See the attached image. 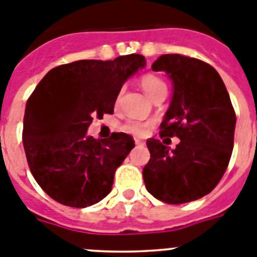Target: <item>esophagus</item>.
Wrapping results in <instances>:
<instances>
[{
	"mask_svg": "<svg viewBox=\"0 0 257 257\" xmlns=\"http://www.w3.org/2000/svg\"><path fill=\"white\" fill-rule=\"evenodd\" d=\"M135 144L138 145V147H144V145H145V142H144V140L135 139Z\"/></svg>",
	"mask_w": 257,
	"mask_h": 257,
	"instance_id": "34e87169",
	"label": "esophagus"
}]
</instances>
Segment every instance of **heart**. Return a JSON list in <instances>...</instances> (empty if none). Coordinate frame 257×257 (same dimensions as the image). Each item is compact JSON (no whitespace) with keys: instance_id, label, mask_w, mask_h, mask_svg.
Here are the masks:
<instances>
[{"instance_id":"heart-1","label":"heart","mask_w":257,"mask_h":257,"mask_svg":"<svg viewBox=\"0 0 257 257\" xmlns=\"http://www.w3.org/2000/svg\"><path fill=\"white\" fill-rule=\"evenodd\" d=\"M140 85H142L143 90H144L147 94L149 95V97L154 99L157 95H160L161 92L167 91V87H166V83L163 82L160 77L154 76V74H145L140 79ZM121 94L118 95L117 99H119ZM149 123L142 121H135V119H131V121H127L123 124L122 130L127 134H131V135L142 136L147 133L148 130Z\"/></svg>"}]
</instances>
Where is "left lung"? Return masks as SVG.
Listing matches in <instances>:
<instances>
[{
  "label": "left lung",
  "mask_w": 257,
  "mask_h": 257,
  "mask_svg": "<svg viewBox=\"0 0 257 257\" xmlns=\"http://www.w3.org/2000/svg\"><path fill=\"white\" fill-rule=\"evenodd\" d=\"M152 69L165 72L172 82L161 138L178 136L181 142L171 150L164 140H147L151 160L143 170L145 187L170 205L196 201L216 187L226 171L234 145V109L220 74L205 61L166 54Z\"/></svg>",
  "instance_id": "1"
}]
</instances>
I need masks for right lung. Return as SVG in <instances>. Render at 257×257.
Masks as SVG:
<instances>
[{
  "label": "right lung",
  "mask_w": 257,
  "mask_h": 257,
  "mask_svg": "<svg viewBox=\"0 0 257 257\" xmlns=\"http://www.w3.org/2000/svg\"><path fill=\"white\" fill-rule=\"evenodd\" d=\"M144 65L139 54L73 61L50 70L32 92L23 145L33 178L52 199L83 208L112 190L115 170L135 143L124 133L96 140L87 128L95 115L112 114L122 85Z\"/></svg>",
  "instance_id": "add662e5"
}]
</instances>
